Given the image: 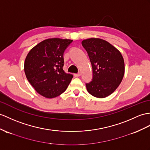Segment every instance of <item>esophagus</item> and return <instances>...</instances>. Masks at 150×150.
Returning <instances> with one entry per match:
<instances>
[{
	"label": "esophagus",
	"instance_id": "obj_1",
	"mask_svg": "<svg viewBox=\"0 0 150 150\" xmlns=\"http://www.w3.org/2000/svg\"><path fill=\"white\" fill-rule=\"evenodd\" d=\"M75 77H79L81 76V73H78V74H74Z\"/></svg>",
	"mask_w": 150,
	"mask_h": 150
}]
</instances>
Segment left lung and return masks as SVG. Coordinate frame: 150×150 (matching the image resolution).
Listing matches in <instances>:
<instances>
[{"instance_id": "obj_1", "label": "left lung", "mask_w": 150, "mask_h": 150, "mask_svg": "<svg viewBox=\"0 0 150 150\" xmlns=\"http://www.w3.org/2000/svg\"><path fill=\"white\" fill-rule=\"evenodd\" d=\"M92 65L93 79L86 84L88 92L97 98H105L115 92L125 74V64L120 51L99 38L81 42Z\"/></svg>"}]
</instances>
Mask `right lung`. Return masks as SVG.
<instances>
[{
    "instance_id": "obj_1",
    "label": "right lung",
    "mask_w": 150,
    "mask_h": 150,
    "mask_svg": "<svg viewBox=\"0 0 150 150\" xmlns=\"http://www.w3.org/2000/svg\"><path fill=\"white\" fill-rule=\"evenodd\" d=\"M72 40L50 38L38 43L25 58L24 71L36 92L47 98L66 90L73 76L63 70L64 53Z\"/></svg>"
}]
</instances>
